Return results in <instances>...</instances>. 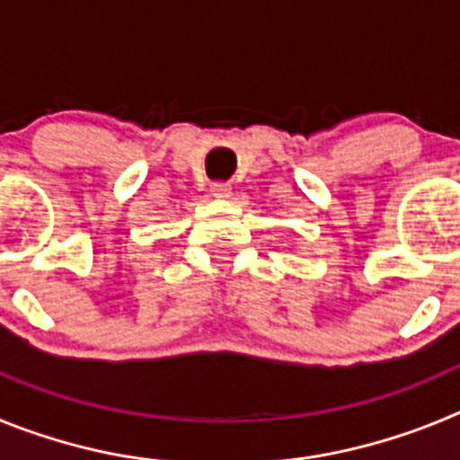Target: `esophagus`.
Returning a JSON list of instances; mask_svg holds the SVG:
<instances>
[{"label":"esophagus","instance_id":"34e87169","mask_svg":"<svg viewBox=\"0 0 460 460\" xmlns=\"http://www.w3.org/2000/svg\"><path fill=\"white\" fill-rule=\"evenodd\" d=\"M230 193H233L230 184H223V181L211 184V195H214V198H230Z\"/></svg>","mask_w":460,"mask_h":460}]
</instances>
